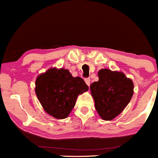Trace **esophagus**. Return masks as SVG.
Wrapping results in <instances>:
<instances>
[{
	"label": "esophagus",
	"instance_id": "esophagus-1",
	"mask_svg": "<svg viewBox=\"0 0 158 158\" xmlns=\"http://www.w3.org/2000/svg\"><path fill=\"white\" fill-rule=\"evenodd\" d=\"M85 83H86V84L88 85V86H90V78H86V79H85Z\"/></svg>",
	"mask_w": 158,
	"mask_h": 158
}]
</instances>
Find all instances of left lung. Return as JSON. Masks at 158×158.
<instances>
[{
    "mask_svg": "<svg viewBox=\"0 0 158 158\" xmlns=\"http://www.w3.org/2000/svg\"><path fill=\"white\" fill-rule=\"evenodd\" d=\"M99 81L90 85L95 108L101 118L111 120L124 110L133 96L131 79L118 71L102 69L98 72Z\"/></svg>",
    "mask_w": 158,
    "mask_h": 158,
    "instance_id": "left-lung-1",
    "label": "left lung"
}]
</instances>
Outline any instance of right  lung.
<instances>
[{"label": "right lung", "mask_w": 158, "mask_h": 158, "mask_svg": "<svg viewBox=\"0 0 158 158\" xmlns=\"http://www.w3.org/2000/svg\"><path fill=\"white\" fill-rule=\"evenodd\" d=\"M88 90L80 77H73L68 70L51 68L35 81V94L45 111L56 119L68 117L79 94Z\"/></svg>", "instance_id": "add662e5"}]
</instances>
